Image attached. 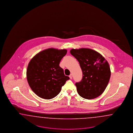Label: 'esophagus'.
<instances>
[{"label":"esophagus","instance_id":"obj_1","mask_svg":"<svg viewBox=\"0 0 133 133\" xmlns=\"http://www.w3.org/2000/svg\"><path fill=\"white\" fill-rule=\"evenodd\" d=\"M69 77L70 78V79H72V74H71L70 76H69Z\"/></svg>","mask_w":133,"mask_h":133}]
</instances>
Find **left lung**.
<instances>
[{
  "instance_id": "obj_1",
  "label": "left lung",
  "mask_w": 133,
  "mask_h": 133,
  "mask_svg": "<svg viewBox=\"0 0 133 133\" xmlns=\"http://www.w3.org/2000/svg\"><path fill=\"white\" fill-rule=\"evenodd\" d=\"M70 53L79 62L83 74L82 80L75 84L77 93L88 99L99 97L111 77L108 62L101 54L91 49H72Z\"/></svg>"
}]
</instances>
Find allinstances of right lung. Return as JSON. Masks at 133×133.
Instances as JSON below:
<instances>
[{
	"instance_id": "add662e5",
	"label": "right lung",
	"mask_w": 133,
	"mask_h": 133,
	"mask_svg": "<svg viewBox=\"0 0 133 133\" xmlns=\"http://www.w3.org/2000/svg\"><path fill=\"white\" fill-rule=\"evenodd\" d=\"M66 49H47L37 53L29 63L26 76L32 91L41 98L50 99L60 93L70 79L59 66Z\"/></svg>"
}]
</instances>
